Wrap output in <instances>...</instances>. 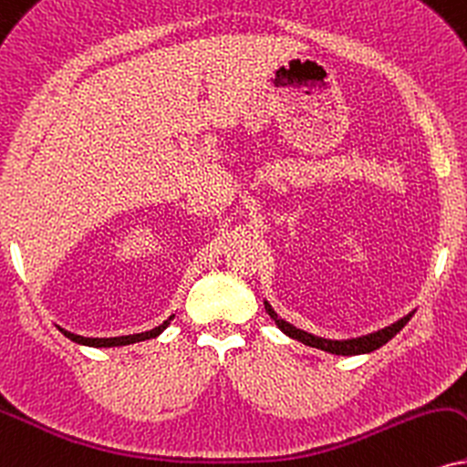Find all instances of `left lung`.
<instances>
[{
    "label": "left lung",
    "instance_id": "1",
    "mask_svg": "<svg viewBox=\"0 0 467 467\" xmlns=\"http://www.w3.org/2000/svg\"><path fill=\"white\" fill-rule=\"evenodd\" d=\"M264 307H266V312H268L270 318L275 320V325H277L279 329L284 331L287 337L298 339V342H303L305 347L325 350V353H331V355H364V353H372V350L381 348L383 344H388L389 339H392L396 333H399L402 327H405L407 322H410V318H411V314H407L405 318L396 320L394 325L385 327V329H379V331H374V333H368V336H361V337L327 339V337L312 336V333H307V331H303V329H296L295 325H290V322H285L284 318H279L277 312H275V309L270 307L268 301H264Z\"/></svg>",
    "mask_w": 467,
    "mask_h": 467
}]
</instances>
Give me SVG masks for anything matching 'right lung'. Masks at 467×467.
<instances>
[{
	"mask_svg": "<svg viewBox=\"0 0 467 467\" xmlns=\"http://www.w3.org/2000/svg\"><path fill=\"white\" fill-rule=\"evenodd\" d=\"M172 320V316L169 320H164L162 325L155 327L151 331H145V333H134V336H119V337H84V336H78V333H71V331H65L60 329L65 336L71 339V342H78V344H84V347H95V348H110V347H128V344H136V342H145V339H151V337H158L160 333H162L166 327H169V322Z\"/></svg>",
	"mask_w": 467,
	"mask_h": 467,
	"instance_id": "right-lung-1",
	"label": "right lung"
}]
</instances>
